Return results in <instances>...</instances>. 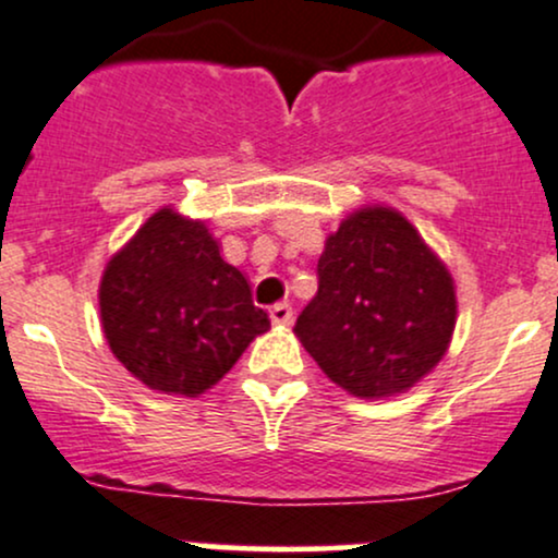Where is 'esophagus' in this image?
I'll list each match as a JSON object with an SVG mask.
<instances>
[{
	"label": "esophagus",
	"instance_id": "1",
	"mask_svg": "<svg viewBox=\"0 0 558 558\" xmlns=\"http://www.w3.org/2000/svg\"><path fill=\"white\" fill-rule=\"evenodd\" d=\"M270 319H272V325H278V328H288V325L293 323L291 304H275L270 310Z\"/></svg>",
	"mask_w": 558,
	"mask_h": 558
}]
</instances>
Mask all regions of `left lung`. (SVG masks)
<instances>
[{
  "instance_id": "left-lung-1",
  "label": "left lung",
  "mask_w": 558,
  "mask_h": 558,
  "mask_svg": "<svg viewBox=\"0 0 558 558\" xmlns=\"http://www.w3.org/2000/svg\"><path fill=\"white\" fill-rule=\"evenodd\" d=\"M317 275V296L293 332L345 393H407L446 356L457 328V286L399 209H354L325 239Z\"/></svg>"
}]
</instances>
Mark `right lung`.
Masks as SVG:
<instances>
[{
  "label": "right lung",
  "instance_id": "right-lung-1",
  "mask_svg": "<svg viewBox=\"0 0 558 558\" xmlns=\"http://www.w3.org/2000/svg\"><path fill=\"white\" fill-rule=\"evenodd\" d=\"M99 317L128 373L157 393L191 399L270 330L246 275L222 259L207 222L175 207L157 209L107 262Z\"/></svg>",
  "mask_w": 558,
  "mask_h": 558
}]
</instances>
